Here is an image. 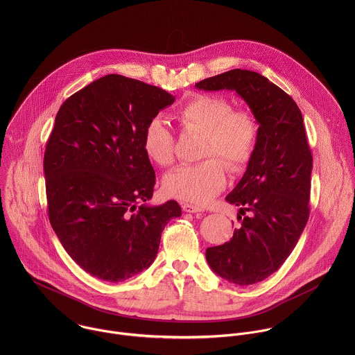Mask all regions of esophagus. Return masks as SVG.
Wrapping results in <instances>:
<instances>
[{"label": "esophagus", "instance_id": "1", "mask_svg": "<svg viewBox=\"0 0 355 355\" xmlns=\"http://www.w3.org/2000/svg\"><path fill=\"white\" fill-rule=\"evenodd\" d=\"M182 207H183V210L187 211V213H198V211H203V209L201 206L194 205V203H183Z\"/></svg>", "mask_w": 355, "mask_h": 355}]
</instances>
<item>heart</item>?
<instances>
[{"label": "heart", "mask_w": 355, "mask_h": 355, "mask_svg": "<svg viewBox=\"0 0 355 355\" xmlns=\"http://www.w3.org/2000/svg\"><path fill=\"white\" fill-rule=\"evenodd\" d=\"M176 119L184 130L205 135L201 158L207 159L178 166L164 178L162 189L169 197L184 202H209L227 183L220 161L231 172L243 169L250 161L258 141V121L250 110L234 109L228 98L213 94L191 97L178 109ZM142 146L158 166H169L175 159L173 134L159 117L146 124Z\"/></svg>", "instance_id": "b5f03b06"}]
</instances>
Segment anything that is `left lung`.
<instances>
[{
  "mask_svg": "<svg viewBox=\"0 0 355 355\" xmlns=\"http://www.w3.org/2000/svg\"><path fill=\"white\" fill-rule=\"evenodd\" d=\"M205 92L234 90L249 105L259 132L248 169L225 200L239 206L234 236L207 248L220 277L249 286L275 273L294 250L309 218L313 157L295 101L265 76L231 69L196 85Z\"/></svg>",
  "mask_w": 355,
  "mask_h": 355,
  "instance_id": "1",
  "label": "left lung"
}]
</instances>
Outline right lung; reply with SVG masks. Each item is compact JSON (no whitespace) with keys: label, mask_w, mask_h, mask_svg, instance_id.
Segmentation results:
<instances>
[{"label":"right lung","mask_w":355,"mask_h":355,"mask_svg":"<svg viewBox=\"0 0 355 355\" xmlns=\"http://www.w3.org/2000/svg\"><path fill=\"white\" fill-rule=\"evenodd\" d=\"M175 102L165 90L110 73L61 105L44 171L51 227L87 273L124 282L149 268L176 201L153 206L155 175L144 152L146 124Z\"/></svg>","instance_id":"obj_1"}]
</instances>
